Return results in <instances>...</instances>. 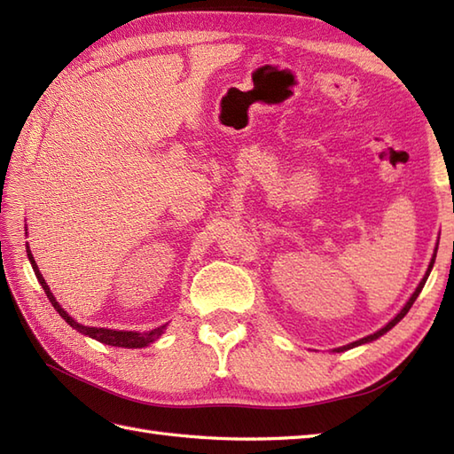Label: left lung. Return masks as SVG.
Here are the masks:
<instances>
[{"mask_svg": "<svg viewBox=\"0 0 454 454\" xmlns=\"http://www.w3.org/2000/svg\"><path fill=\"white\" fill-rule=\"evenodd\" d=\"M433 263H435V255H433V259H431V263H429V269H427V273H426V277H423L421 278V283L418 285V288H416V293H413L411 294V298H410V301H408V304L406 306H403L402 308V312L396 316V317H394V320L392 322H388L387 325H384L382 327V330H379V332H376V333H372V335H366V337H363V340H359V341H353V343H349V345H345V347H340V349H335V351H345V349H351V347H356V345H363V343H369V341H374V340H379V337L380 335H384V333H387L388 330H392V327L394 325H396L400 320H402V317L403 316H406L408 312H410V308H411V304L413 302H416V298L419 296V293H421V288H423V285H426V281H427V277H429V273H431V267H433Z\"/></svg>", "mask_w": 454, "mask_h": 454, "instance_id": "8db88e82", "label": "left lung"}]
</instances>
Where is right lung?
<instances>
[{"mask_svg":"<svg viewBox=\"0 0 454 454\" xmlns=\"http://www.w3.org/2000/svg\"><path fill=\"white\" fill-rule=\"evenodd\" d=\"M27 255H28V262H31V265H33V269H35V275H36V278H38V283H41V286L44 288V293H46V296H48V301L52 302V306H54V310L60 314L64 320L70 324L74 330H78L80 333H83V335H90V337H93V340H98V341H101V343H105V345H114V347H129V349H140V347H146L148 343H152V341H156L158 337L163 333V330H166V325H160L158 330H152V332H144V333H138V332H114V330H105V327H88V325H82V324H78L74 320V317H70L67 316V312L64 310V308L56 302V298L52 296V293H51V288H48V285H46V281L43 278V275H41V271H38V267H36V263H35V259H33V254H31V249H28V246H27Z\"/></svg>","mask_w":454,"mask_h":454,"instance_id":"right-lung-1","label":"right lung"}]
</instances>
